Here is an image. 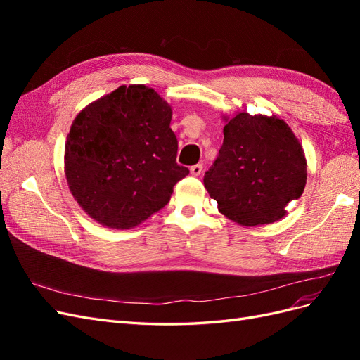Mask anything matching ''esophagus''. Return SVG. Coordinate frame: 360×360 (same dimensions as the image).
I'll use <instances>...</instances> for the list:
<instances>
[{
  "instance_id": "esophagus-1",
  "label": "esophagus",
  "mask_w": 360,
  "mask_h": 360,
  "mask_svg": "<svg viewBox=\"0 0 360 360\" xmlns=\"http://www.w3.org/2000/svg\"><path fill=\"white\" fill-rule=\"evenodd\" d=\"M201 172H202V163H197V165H193V167H191V174H192V176H195V177H198Z\"/></svg>"
}]
</instances>
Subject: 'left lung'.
<instances>
[{
    "label": "left lung",
    "mask_w": 360,
    "mask_h": 360,
    "mask_svg": "<svg viewBox=\"0 0 360 360\" xmlns=\"http://www.w3.org/2000/svg\"><path fill=\"white\" fill-rule=\"evenodd\" d=\"M224 144L204 186L217 209L242 226L274 224L307 184V158L291 127L276 115H224Z\"/></svg>",
    "instance_id": "left-lung-1"
}]
</instances>
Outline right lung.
I'll use <instances>...</instances> for the list:
<instances>
[{
    "instance_id": "right-lung-1",
    "label": "right lung",
    "mask_w": 360,
    "mask_h": 360,
    "mask_svg": "<svg viewBox=\"0 0 360 360\" xmlns=\"http://www.w3.org/2000/svg\"><path fill=\"white\" fill-rule=\"evenodd\" d=\"M171 105L146 85H122L86 105L73 120L64 147V172L73 198L91 219L129 230L165 207L177 165Z\"/></svg>"
}]
</instances>
